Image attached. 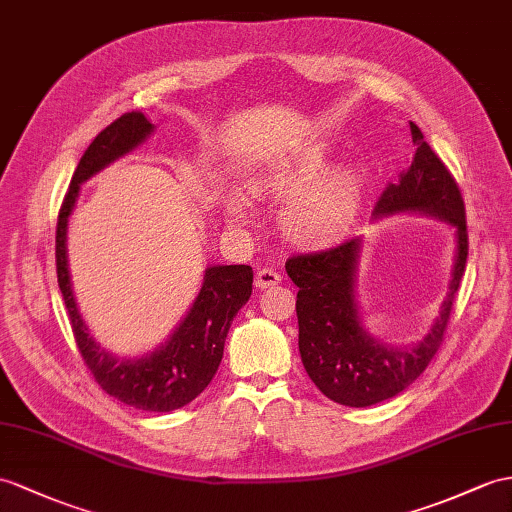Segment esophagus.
I'll return each mask as SVG.
<instances>
[{"mask_svg":"<svg viewBox=\"0 0 512 512\" xmlns=\"http://www.w3.org/2000/svg\"><path fill=\"white\" fill-rule=\"evenodd\" d=\"M280 280H282L280 273H276L273 269H260L256 273V289H260V291L271 289V286L280 284Z\"/></svg>","mask_w":512,"mask_h":512,"instance_id":"esophagus-1","label":"esophagus"}]
</instances>
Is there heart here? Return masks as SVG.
<instances>
[{
    "label": "heart",
    "instance_id": "heart-1",
    "mask_svg": "<svg viewBox=\"0 0 512 512\" xmlns=\"http://www.w3.org/2000/svg\"><path fill=\"white\" fill-rule=\"evenodd\" d=\"M326 172V158L306 152L269 165L256 176V189L289 197L280 213V228L299 245H321L339 236L354 217L363 180L354 169ZM243 199H230L232 215H243Z\"/></svg>",
    "mask_w": 512,
    "mask_h": 512
}]
</instances>
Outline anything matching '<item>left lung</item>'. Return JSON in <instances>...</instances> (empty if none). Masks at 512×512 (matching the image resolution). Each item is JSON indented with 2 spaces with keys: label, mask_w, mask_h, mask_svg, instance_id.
I'll use <instances>...</instances> for the list:
<instances>
[{
  "label": "left lung",
  "mask_w": 512,
  "mask_h": 512,
  "mask_svg": "<svg viewBox=\"0 0 512 512\" xmlns=\"http://www.w3.org/2000/svg\"><path fill=\"white\" fill-rule=\"evenodd\" d=\"M415 156L400 180L386 186L373 208V219L391 215H426L456 230V254L450 289L439 317L419 341L389 345L371 336L356 302V271L363 236L315 254L293 256L286 273L299 286V354L317 389L332 402L365 408L395 397L413 384L441 347L447 319L465 273L467 221L463 195L443 160L432 152L421 130L410 121Z\"/></svg>",
  "instance_id": "obj_1"
}]
</instances>
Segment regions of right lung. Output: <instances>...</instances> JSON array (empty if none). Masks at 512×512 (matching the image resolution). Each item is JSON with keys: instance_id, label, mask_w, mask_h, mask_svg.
Listing matches in <instances>:
<instances>
[{"instance_id": "right-lung-1", "label": "right lung", "mask_w": 512, "mask_h": 512, "mask_svg": "<svg viewBox=\"0 0 512 512\" xmlns=\"http://www.w3.org/2000/svg\"><path fill=\"white\" fill-rule=\"evenodd\" d=\"M154 132L143 112H126L99 132L73 173L56 226V271L62 299L71 319L73 336L86 367L102 389L119 402L149 413H169L202 393L215 378L223 345L236 313L252 295L254 271L249 265H210L193 306L176 330L154 352L121 358L95 341L82 319L69 273L67 228L80 186L112 162L128 156Z\"/></svg>"}]
</instances>
